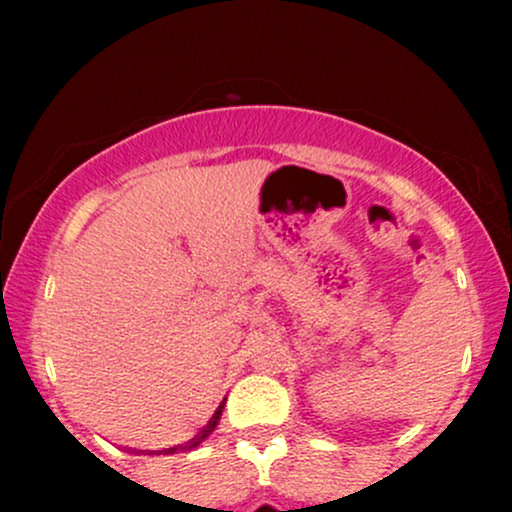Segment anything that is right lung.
I'll return each mask as SVG.
<instances>
[{"label":"right lung","instance_id":"right-lung-1","mask_svg":"<svg viewBox=\"0 0 512 512\" xmlns=\"http://www.w3.org/2000/svg\"><path fill=\"white\" fill-rule=\"evenodd\" d=\"M223 405H226V398H223L221 401V405L219 408H216V412L212 415V419H209V422L202 426V429L195 433V436L188 440V443H184V445H177V447H167V450H158V452H146V454H174V452H188V450H195V447H198L202 440H205L207 436H212V431L216 429V426H219V419H221V412H223ZM139 452H144V450H139Z\"/></svg>","mask_w":512,"mask_h":512}]
</instances>
